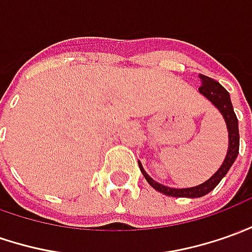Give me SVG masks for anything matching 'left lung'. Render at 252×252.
I'll return each instance as SVG.
<instances>
[{
    "label": "left lung",
    "mask_w": 252,
    "mask_h": 252,
    "mask_svg": "<svg viewBox=\"0 0 252 252\" xmlns=\"http://www.w3.org/2000/svg\"><path fill=\"white\" fill-rule=\"evenodd\" d=\"M200 80H201V87L198 88V92L201 95H204L210 102H211L222 114V117L226 123L227 133H229V146H227V153L225 156V160L222 162L218 171L214 175L207 179L203 184L193 186V188H184V189H175V188H168L165 185L156 182L152 176L149 175L148 172L142 167V162L138 161L139 168L142 174L145 176V179L148 181V184L155 188L156 190L160 191L162 194L167 196H172V197H203L205 194H208L210 191L215 189V186L222 181V178L226 175L227 171L233 165L234 160L237 158L239 155V146H240V135H239V123H237V117L234 114L233 106L230 102V95L218 81L212 80L210 77L200 74Z\"/></svg>",
    "instance_id": "8db88e82"
}]
</instances>
